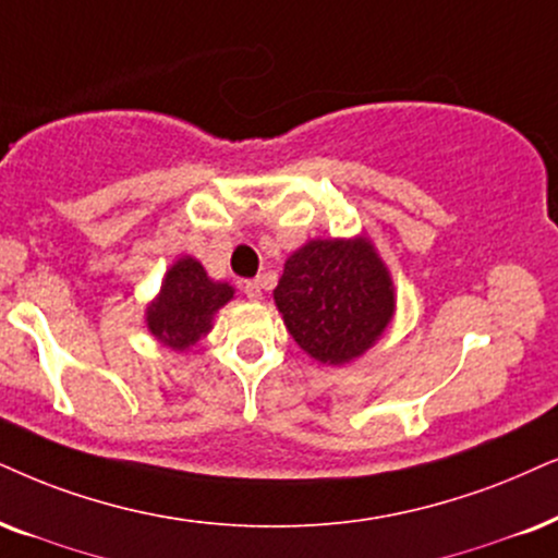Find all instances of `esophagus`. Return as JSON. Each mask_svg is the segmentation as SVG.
I'll return each mask as SVG.
<instances>
[{
    "label": "esophagus",
    "instance_id": "1",
    "mask_svg": "<svg viewBox=\"0 0 558 558\" xmlns=\"http://www.w3.org/2000/svg\"><path fill=\"white\" fill-rule=\"evenodd\" d=\"M242 288H244L246 299H250V301L263 299V280H246Z\"/></svg>",
    "mask_w": 558,
    "mask_h": 558
}]
</instances>
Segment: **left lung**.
<instances>
[{
    "mask_svg": "<svg viewBox=\"0 0 558 558\" xmlns=\"http://www.w3.org/2000/svg\"><path fill=\"white\" fill-rule=\"evenodd\" d=\"M272 299L295 344L324 365L363 357L397 314L393 278L365 234L308 239L286 259Z\"/></svg>",
    "mask_w": 558,
    "mask_h": 558,
    "instance_id": "left-lung-1",
    "label": "left lung"
}]
</instances>
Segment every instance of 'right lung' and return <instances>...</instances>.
I'll use <instances>...</instances> for the list:
<instances>
[{"mask_svg": "<svg viewBox=\"0 0 558 558\" xmlns=\"http://www.w3.org/2000/svg\"><path fill=\"white\" fill-rule=\"evenodd\" d=\"M234 299V286L214 280L195 257L169 265L159 293L146 306V327L165 348L185 352L214 329V316Z\"/></svg>", "mask_w": 558, "mask_h": 558, "instance_id": "obj_1", "label": "right lung"}]
</instances>
